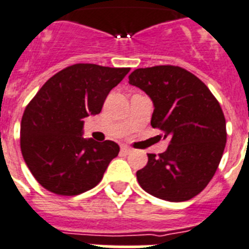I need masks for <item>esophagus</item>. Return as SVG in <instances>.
I'll return each mask as SVG.
<instances>
[{"mask_svg":"<svg viewBox=\"0 0 249 249\" xmlns=\"http://www.w3.org/2000/svg\"><path fill=\"white\" fill-rule=\"evenodd\" d=\"M122 153H123V154H130L131 149L129 148L127 145H123L122 146Z\"/></svg>","mask_w":249,"mask_h":249,"instance_id":"obj_1","label":"esophagus"}]
</instances>
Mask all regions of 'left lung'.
<instances>
[{
    "label": "left lung",
    "mask_w": 249,
    "mask_h": 249,
    "mask_svg": "<svg viewBox=\"0 0 249 249\" xmlns=\"http://www.w3.org/2000/svg\"><path fill=\"white\" fill-rule=\"evenodd\" d=\"M129 84L149 95L151 126L170 138L168 149L148 154V164L137 172L140 187L168 202L192 199L213 178L226 148L219 103L202 80L179 66L137 69Z\"/></svg>",
    "instance_id": "left-lung-1"
}]
</instances>
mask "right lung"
<instances>
[{
    "mask_svg": "<svg viewBox=\"0 0 249 249\" xmlns=\"http://www.w3.org/2000/svg\"><path fill=\"white\" fill-rule=\"evenodd\" d=\"M130 71L75 64L50 77L26 107L21 120V151L26 165L45 189L77 196L100 183L119 154L111 140L84 139V120L101 111L110 90Z\"/></svg>",
    "mask_w": 249,
    "mask_h": 249,
    "instance_id": "1",
    "label": "right lung"
}]
</instances>
